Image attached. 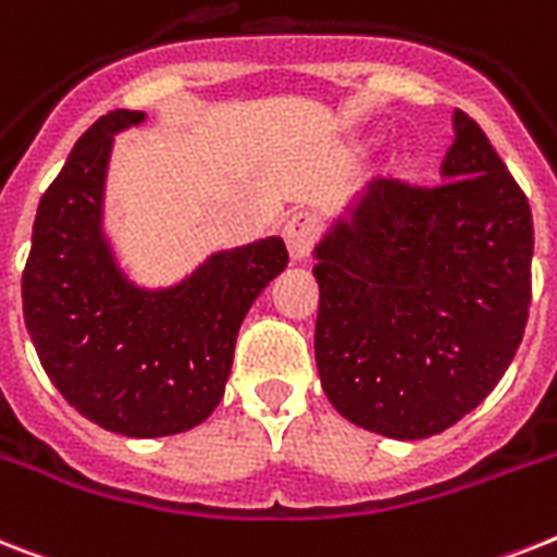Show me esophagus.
Returning a JSON list of instances; mask_svg holds the SVG:
<instances>
[{
    "mask_svg": "<svg viewBox=\"0 0 557 557\" xmlns=\"http://www.w3.org/2000/svg\"><path fill=\"white\" fill-rule=\"evenodd\" d=\"M283 239H286L292 263H302L309 257L311 243H314V220L309 214L288 216L286 225H283Z\"/></svg>",
    "mask_w": 557,
    "mask_h": 557,
    "instance_id": "34e87169",
    "label": "esophagus"
}]
</instances>
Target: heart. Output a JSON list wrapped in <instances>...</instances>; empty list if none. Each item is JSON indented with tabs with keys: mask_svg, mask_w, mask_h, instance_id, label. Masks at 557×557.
Instances as JSON below:
<instances>
[{
	"mask_svg": "<svg viewBox=\"0 0 557 557\" xmlns=\"http://www.w3.org/2000/svg\"><path fill=\"white\" fill-rule=\"evenodd\" d=\"M374 143H377V139H374ZM395 174H400V169H395Z\"/></svg>",
	"mask_w": 557,
	"mask_h": 557,
	"instance_id": "heart-1",
	"label": "heart"
}]
</instances>
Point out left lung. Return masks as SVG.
<instances>
[{"label":"left lung","instance_id":"8db88e82","mask_svg":"<svg viewBox=\"0 0 557 557\" xmlns=\"http://www.w3.org/2000/svg\"><path fill=\"white\" fill-rule=\"evenodd\" d=\"M441 174L374 180L314 246L325 397L395 441L441 435L498 386L532 300L527 194L463 111Z\"/></svg>","mask_w":557,"mask_h":557}]
</instances>
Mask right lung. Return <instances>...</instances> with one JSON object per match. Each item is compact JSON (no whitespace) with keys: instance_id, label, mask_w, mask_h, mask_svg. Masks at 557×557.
<instances>
[{"instance_id":"right-lung-1","label":"right lung","mask_w":557,"mask_h":557,"mask_svg":"<svg viewBox=\"0 0 557 557\" xmlns=\"http://www.w3.org/2000/svg\"><path fill=\"white\" fill-rule=\"evenodd\" d=\"M143 111L99 116L42 194L22 311L45 374L83 418L125 437L176 435L211 414L251 302L286 269L280 237L211 255L169 288L125 277L102 232L114 134Z\"/></svg>"}]
</instances>
